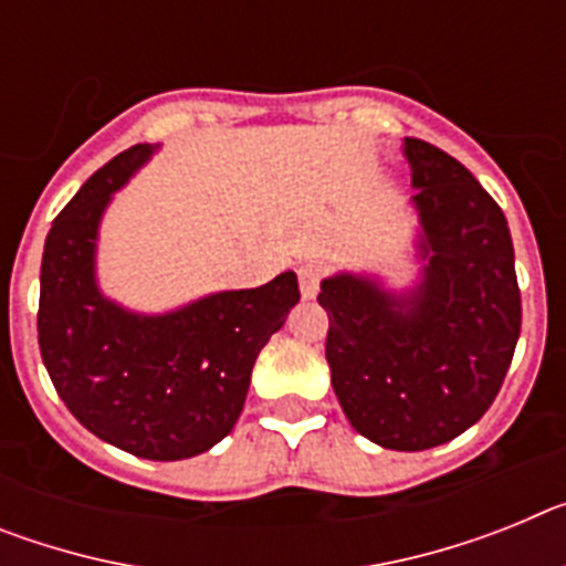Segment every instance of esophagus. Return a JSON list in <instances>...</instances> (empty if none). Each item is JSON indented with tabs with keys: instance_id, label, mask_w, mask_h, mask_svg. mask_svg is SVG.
Instances as JSON below:
<instances>
[{
	"instance_id": "34e87169",
	"label": "esophagus",
	"mask_w": 566,
	"mask_h": 566,
	"mask_svg": "<svg viewBox=\"0 0 566 566\" xmlns=\"http://www.w3.org/2000/svg\"><path fill=\"white\" fill-rule=\"evenodd\" d=\"M297 280H300V294H303V300L317 297L319 280H323V266H319V263H306V266H300Z\"/></svg>"
}]
</instances>
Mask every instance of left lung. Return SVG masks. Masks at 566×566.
<instances>
[{
    "instance_id": "1",
    "label": "left lung",
    "mask_w": 566,
    "mask_h": 566,
    "mask_svg": "<svg viewBox=\"0 0 566 566\" xmlns=\"http://www.w3.org/2000/svg\"><path fill=\"white\" fill-rule=\"evenodd\" d=\"M422 277L397 294L368 274L319 283L343 413L388 451H428L484 417L522 332L507 218L448 153L405 138Z\"/></svg>"
}]
</instances>
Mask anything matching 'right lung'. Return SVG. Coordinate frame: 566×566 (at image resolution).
Returning <instances> with one entry per match:
<instances>
[{
    "label": "right lung",
    "mask_w": 566,
    "mask_h": 566,
    "mask_svg": "<svg viewBox=\"0 0 566 566\" xmlns=\"http://www.w3.org/2000/svg\"><path fill=\"white\" fill-rule=\"evenodd\" d=\"M158 147L135 144L104 164L59 212L44 240L39 348L67 411L104 442L175 462L209 451L238 422L260 348L297 306V274L214 292L164 314L104 297L98 227L113 192Z\"/></svg>",
    "instance_id": "add662e5"
}]
</instances>
